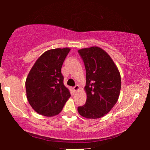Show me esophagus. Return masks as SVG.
<instances>
[{
  "mask_svg": "<svg viewBox=\"0 0 150 150\" xmlns=\"http://www.w3.org/2000/svg\"><path fill=\"white\" fill-rule=\"evenodd\" d=\"M73 89H74V91H76L77 90H79V85H75Z\"/></svg>",
  "mask_w": 150,
  "mask_h": 150,
  "instance_id": "esophagus-1",
  "label": "esophagus"
}]
</instances>
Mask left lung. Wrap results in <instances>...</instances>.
Returning <instances> with one entry per match:
<instances>
[{"instance_id":"8db88e82","label":"left lung","mask_w":150,"mask_h":150,"mask_svg":"<svg viewBox=\"0 0 150 150\" xmlns=\"http://www.w3.org/2000/svg\"><path fill=\"white\" fill-rule=\"evenodd\" d=\"M86 70L87 101L78 107L81 116L88 119L100 118L111 110L120 96V74L113 61L99 47L78 51Z\"/></svg>"}]
</instances>
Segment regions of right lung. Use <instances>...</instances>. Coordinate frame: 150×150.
Here are the masks:
<instances>
[{"instance_id": "obj_1", "label": "right lung", "mask_w": 150, "mask_h": 150, "mask_svg": "<svg viewBox=\"0 0 150 150\" xmlns=\"http://www.w3.org/2000/svg\"><path fill=\"white\" fill-rule=\"evenodd\" d=\"M70 49L56 48L39 57L26 80L28 101L42 115H57L62 110L70 93L63 84L61 67Z\"/></svg>"}]
</instances>
